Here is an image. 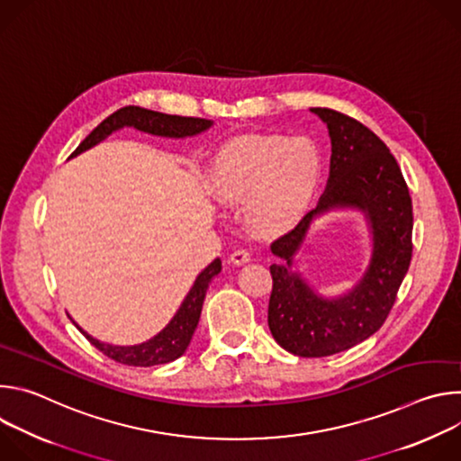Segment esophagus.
<instances>
[{
  "mask_svg": "<svg viewBox=\"0 0 461 461\" xmlns=\"http://www.w3.org/2000/svg\"><path fill=\"white\" fill-rule=\"evenodd\" d=\"M249 260H251V253L244 248H239L230 255V262H233V265H237V267L246 265V262H249Z\"/></svg>",
  "mask_w": 461,
  "mask_h": 461,
  "instance_id": "34e87169",
  "label": "esophagus"
}]
</instances>
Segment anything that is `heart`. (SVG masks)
<instances>
[{
	"label": "heart",
	"instance_id": "1",
	"mask_svg": "<svg viewBox=\"0 0 461 461\" xmlns=\"http://www.w3.org/2000/svg\"><path fill=\"white\" fill-rule=\"evenodd\" d=\"M321 176V155L310 139L242 137L213 157L206 189L219 204H242L257 235L288 230L308 208Z\"/></svg>",
	"mask_w": 461,
	"mask_h": 461
}]
</instances>
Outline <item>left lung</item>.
Instances as JSON below:
<instances>
[{"label": "left lung", "instance_id": "obj_1", "mask_svg": "<svg viewBox=\"0 0 461 461\" xmlns=\"http://www.w3.org/2000/svg\"><path fill=\"white\" fill-rule=\"evenodd\" d=\"M310 111L330 135V176L317 208L272 242V253L281 260L270 267L268 326L290 354L324 357L363 343L384 322L411 267L412 201L396 158L366 125L334 109ZM345 207L366 215L373 255L360 283L345 296L328 300L291 272L293 257L315 216Z\"/></svg>", "mask_w": 461, "mask_h": 461}]
</instances>
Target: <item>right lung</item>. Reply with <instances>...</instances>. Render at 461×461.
<instances>
[{"label":"right lung","mask_w":461,"mask_h":461,"mask_svg":"<svg viewBox=\"0 0 461 461\" xmlns=\"http://www.w3.org/2000/svg\"><path fill=\"white\" fill-rule=\"evenodd\" d=\"M213 125L212 120L206 118H193V116H176V114H164L157 111H149L137 105H127L118 111H114L111 116H107L98 127L93 129V133L75 149V153L69 157H78L80 153L91 149L93 146L105 140L114 131L122 127H135L144 133L157 135V137H167V139H185L199 135L203 131L210 129ZM222 270L221 258H215L208 268H204L199 277L194 279L189 294L182 301L178 312L173 315L169 324L164 328L160 334L151 338L146 343L133 345V347H114L102 343L95 338H91L87 332L77 324L78 330L95 345L102 354L114 359L116 363L129 365V366H155L171 363L176 357H180L185 348L189 347V341L193 338V332L196 324H199L203 303L206 297V290L215 276H219Z\"/></svg>","instance_id":"add662e5"}]
</instances>
